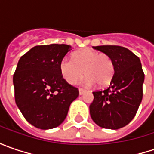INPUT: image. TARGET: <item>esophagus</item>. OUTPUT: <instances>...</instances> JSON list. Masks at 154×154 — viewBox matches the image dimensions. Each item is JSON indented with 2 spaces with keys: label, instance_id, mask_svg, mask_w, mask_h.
I'll list each match as a JSON object with an SVG mask.
<instances>
[{
  "label": "esophagus",
  "instance_id": "obj_1",
  "mask_svg": "<svg viewBox=\"0 0 154 154\" xmlns=\"http://www.w3.org/2000/svg\"><path fill=\"white\" fill-rule=\"evenodd\" d=\"M85 92H86V91H85L84 89H82V88H79V94H80V95L84 94Z\"/></svg>",
  "mask_w": 154,
  "mask_h": 154
}]
</instances>
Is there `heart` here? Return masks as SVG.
Listing matches in <instances>:
<instances>
[{
    "label": "heart",
    "instance_id": "heart-1",
    "mask_svg": "<svg viewBox=\"0 0 154 154\" xmlns=\"http://www.w3.org/2000/svg\"><path fill=\"white\" fill-rule=\"evenodd\" d=\"M60 70L64 80L71 85L75 84L85 74L86 76L81 81L84 86H92L95 83L106 86L113 78L114 64L109 55L84 49L74 52L73 60L62 59Z\"/></svg>",
    "mask_w": 154,
    "mask_h": 154
}]
</instances>
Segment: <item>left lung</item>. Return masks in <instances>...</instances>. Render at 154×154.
Wrapping results in <instances>:
<instances>
[{
  "label": "left lung",
  "instance_id": "obj_1",
  "mask_svg": "<svg viewBox=\"0 0 154 154\" xmlns=\"http://www.w3.org/2000/svg\"><path fill=\"white\" fill-rule=\"evenodd\" d=\"M93 49L109 55L114 64L109 86L93 92L90 115L99 127L118 129L132 121L142 100L145 75L140 58L122 46L101 45Z\"/></svg>",
  "mask_w": 154,
  "mask_h": 154
}]
</instances>
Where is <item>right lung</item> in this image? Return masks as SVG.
I'll list each match as a JSON object with an SVG mask.
<instances>
[{
    "label": "right lung",
    "instance_id": "obj_1",
    "mask_svg": "<svg viewBox=\"0 0 154 154\" xmlns=\"http://www.w3.org/2000/svg\"><path fill=\"white\" fill-rule=\"evenodd\" d=\"M71 46L38 45L22 56L14 74L15 103L29 123L40 129L62 124L79 91L62 78L60 64Z\"/></svg>",
    "mask_w": 154,
    "mask_h": 154
}]
</instances>
